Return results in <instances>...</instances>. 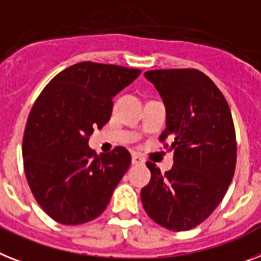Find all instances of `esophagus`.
<instances>
[{
    "label": "esophagus",
    "instance_id": "esophagus-1",
    "mask_svg": "<svg viewBox=\"0 0 261 261\" xmlns=\"http://www.w3.org/2000/svg\"><path fill=\"white\" fill-rule=\"evenodd\" d=\"M131 162H133V164H144V159L142 156H139L138 154H133Z\"/></svg>",
    "mask_w": 261,
    "mask_h": 261
}]
</instances>
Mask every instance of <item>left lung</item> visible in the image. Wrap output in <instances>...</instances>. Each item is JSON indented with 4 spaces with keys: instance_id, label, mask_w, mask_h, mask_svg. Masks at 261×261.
Listing matches in <instances>:
<instances>
[{
    "instance_id": "obj_1",
    "label": "left lung",
    "mask_w": 261,
    "mask_h": 261,
    "mask_svg": "<svg viewBox=\"0 0 261 261\" xmlns=\"http://www.w3.org/2000/svg\"><path fill=\"white\" fill-rule=\"evenodd\" d=\"M144 76L166 106V130L174 166L162 174L147 162L151 180L142 188L144 211L155 223L187 231L211 215L224 198L236 167V134L222 91L196 69L150 70Z\"/></svg>"
}]
</instances>
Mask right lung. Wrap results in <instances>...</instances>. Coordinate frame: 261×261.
Listing matches in <instances>:
<instances>
[{
  "label": "right lung",
  "mask_w": 261,
  "mask_h": 261,
  "mask_svg": "<svg viewBox=\"0 0 261 261\" xmlns=\"http://www.w3.org/2000/svg\"><path fill=\"white\" fill-rule=\"evenodd\" d=\"M139 74L117 65L75 63L57 74L33 105L23 170L34 199L56 222L78 225L98 218L130 167L126 148L98 156L89 139L110 119L113 98Z\"/></svg>",
  "instance_id": "add662e5"
}]
</instances>
